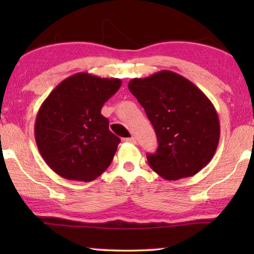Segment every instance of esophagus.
<instances>
[{
  "label": "esophagus",
  "instance_id": "34e87169",
  "mask_svg": "<svg viewBox=\"0 0 254 254\" xmlns=\"http://www.w3.org/2000/svg\"><path fill=\"white\" fill-rule=\"evenodd\" d=\"M124 141H125V142H129V143H136V138H135L134 136L124 138Z\"/></svg>",
  "mask_w": 254,
  "mask_h": 254
}]
</instances>
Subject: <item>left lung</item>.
Segmentation results:
<instances>
[{"label":"left lung","instance_id":"8db88e82","mask_svg":"<svg viewBox=\"0 0 254 254\" xmlns=\"http://www.w3.org/2000/svg\"><path fill=\"white\" fill-rule=\"evenodd\" d=\"M128 89L157 135V151L147 156L149 166L166 180L201 171L220 141V120L209 98L194 83L170 70L133 78Z\"/></svg>","mask_w":254,"mask_h":254}]
</instances>
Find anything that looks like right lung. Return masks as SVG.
Returning a JSON list of instances; mask_svg holds the SVG:
<instances>
[{"instance_id": "obj_1", "label": "right lung", "mask_w": 254, "mask_h": 254, "mask_svg": "<svg viewBox=\"0 0 254 254\" xmlns=\"http://www.w3.org/2000/svg\"><path fill=\"white\" fill-rule=\"evenodd\" d=\"M119 78L77 72L55 86L38 111L34 137L41 157L62 178L92 182L109 168L120 138L100 110Z\"/></svg>"}]
</instances>
